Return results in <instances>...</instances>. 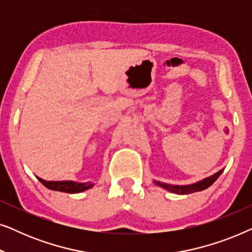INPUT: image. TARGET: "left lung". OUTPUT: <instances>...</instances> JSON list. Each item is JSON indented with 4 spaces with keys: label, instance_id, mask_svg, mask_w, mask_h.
Instances as JSON below:
<instances>
[{
    "label": "left lung",
    "instance_id": "1",
    "mask_svg": "<svg viewBox=\"0 0 252 252\" xmlns=\"http://www.w3.org/2000/svg\"><path fill=\"white\" fill-rule=\"evenodd\" d=\"M222 172H223V168L217 172V173L210 175L208 178H204L203 180H199L190 185H170V184H165V182H160L156 180H154V184L159 186L161 188L166 189L168 191L174 192V194H179V195L191 194V192L201 191V190H204L206 188H209L210 186H211L213 182L220 177V174H221Z\"/></svg>",
    "mask_w": 252,
    "mask_h": 252
}]
</instances>
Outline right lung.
Segmentation results:
<instances>
[{"label":"right lung","mask_w":252,"mask_h":252,"mask_svg":"<svg viewBox=\"0 0 252 252\" xmlns=\"http://www.w3.org/2000/svg\"><path fill=\"white\" fill-rule=\"evenodd\" d=\"M41 184L44 187H47L50 190H56V191H63L68 192V194H77V192H82L87 189H91L94 184L92 182H75L71 180H65V181H47L43 180L39 177H36Z\"/></svg>","instance_id":"obj_1"}]
</instances>
